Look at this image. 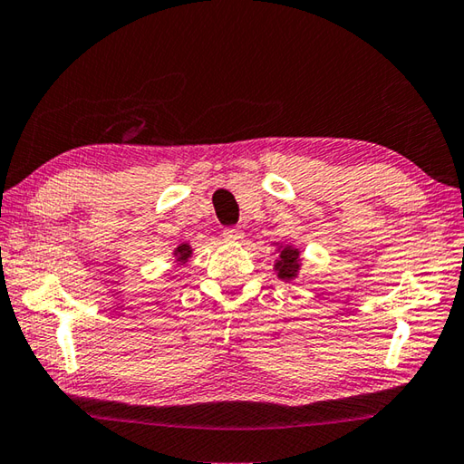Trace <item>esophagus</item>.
<instances>
[{"label": "esophagus", "instance_id": "esophagus-1", "mask_svg": "<svg viewBox=\"0 0 464 464\" xmlns=\"http://www.w3.org/2000/svg\"><path fill=\"white\" fill-rule=\"evenodd\" d=\"M222 236L230 242H240L244 238V230L238 228V226H228V228L222 230Z\"/></svg>", "mask_w": 464, "mask_h": 464}]
</instances>
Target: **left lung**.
<instances>
[{
    "mask_svg": "<svg viewBox=\"0 0 464 464\" xmlns=\"http://www.w3.org/2000/svg\"><path fill=\"white\" fill-rule=\"evenodd\" d=\"M299 262H301L299 252L291 246L283 248L281 258H278V262L275 265V268L278 270V278H283V281H293L296 273H299Z\"/></svg>",
    "mask_w": 464,
    "mask_h": 464,
    "instance_id": "8db88e82",
    "label": "left lung"
}]
</instances>
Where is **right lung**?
I'll list each match as a JSON object with an SVG mask.
<instances>
[{
  "instance_id": "add662e5",
  "label": "right lung",
  "mask_w": 464,
  "mask_h": 464,
  "mask_svg": "<svg viewBox=\"0 0 464 464\" xmlns=\"http://www.w3.org/2000/svg\"><path fill=\"white\" fill-rule=\"evenodd\" d=\"M176 255H178L179 262H186L189 258V255H191V250H189L188 244H181V246L176 248Z\"/></svg>"
}]
</instances>
